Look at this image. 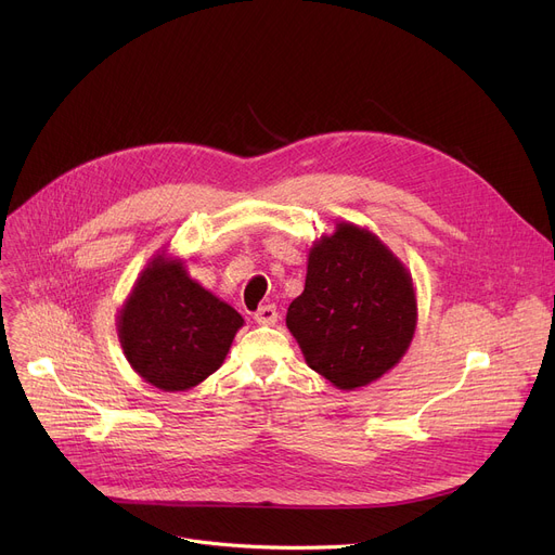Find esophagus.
Listing matches in <instances>:
<instances>
[{"mask_svg":"<svg viewBox=\"0 0 555 555\" xmlns=\"http://www.w3.org/2000/svg\"><path fill=\"white\" fill-rule=\"evenodd\" d=\"M254 322L258 326H274L279 322V312L274 306H260L254 314Z\"/></svg>","mask_w":555,"mask_h":555,"instance_id":"1","label":"esophagus"}]
</instances>
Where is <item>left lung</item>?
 <instances>
[{
    "label": "left lung",
    "instance_id": "left-lung-1",
    "mask_svg": "<svg viewBox=\"0 0 555 555\" xmlns=\"http://www.w3.org/2000/svg\"><path fill=\"white\" fill-rule=\"evenodd\" d=\"M416 324L412 272L371 229L337 220L314 238L306 287L285 314L312 371L341 391L366 387L404 358Z\"/></svg>",
    "mask_w": 555,
    "mask_h": 555
}]
</instances>
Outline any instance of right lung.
<instances>
[{"mask_svg":"<svg viewBox=\"0 0 555 555\" xmlns=\"http://www.w3.org/2000/svg\"><path fill=\"white\" fill-rule=\"evenodd\" d=\"M245 319L202 287L166 247L139 272L116 312L132 371L162 391H189L216 373Z\"/></svg>","mask_w":555,"mask_h":555,"instance_id":"right-lung-1","label":"right lung"}]
</instances>
